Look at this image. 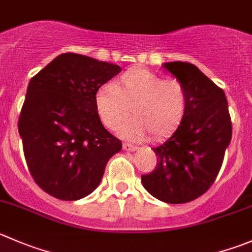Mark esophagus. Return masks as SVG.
Segmentation results:
<instances>
[{
  "instance_id": "obj_1",
  "label": "esophagus",
  "mask_w": 252,
  "mask_h": 252,
  "mask_svg": "<svg viewBox=\"0 0 252 252\" xmlns=\"http://www.w3.org/2000/svg\"><path fill=\"white\" fill-rule=\"evenodd\" d=\"M123 149L126 151H135L136 149H138V146L131 145V144H128V143H124L123 144Z\"/></svg>"
}]
</instances>
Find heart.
<instances>
[{"label": "heart", "instance_id": "heart-1", "mask_svg": "<svg viewBox=\"0 0 252 252\" xmlns=\"http://www.w3.org/2000/svg\"><path fill=\"white\" fill-rule=\"evenodd\" d=\"M102 123L116 129L128 114H134L121 128L129 139H140L149 133L155 138L172 133L185 117L188 94L177 79H162L144 67H133L112 85L99 87L94 97Z\"/></svg>", "mask_w": 252, "mask_h": 252}]
</instances>
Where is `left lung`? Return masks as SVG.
Returning a JSON list of instances; mask_svg holds the SVG:
<instances>
[{
  "mask_svg": "<svg viewBox=\"0 0 252 252\" xmlns=\"http://www.w3.org/2000/svg\"><path fill=\"white\" fill-rule=\"evenodd\" d=\"M163 67L185 85L188 104L175 133L151 148L158 162L141 182L165 203H187L216 181L231 140V119L224 91L198 67L182 61L165 63Z\"/></svg>",
  "mask_w": 252,
  "mask_h": 252,
  "instance_id": "left-lung-1",
  "label": "left lung"
}]
</instances>
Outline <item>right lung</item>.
Wrapping results in <instances>:
<instances>
[{
	"instance_id": "add662e5",
	"label": "right lung",
	"mask_w": 252,
	"mask_h": 252,
	"mask_svg": "<svg viewBox=\"0 0 252 252\" xmlns=\"http://www.w3.org/2000/svg\"><path fill=\"white\" fill-rule=\"evenodd\" d=\"M122 71L91 56H56L29 81L18 121L24 158L36 185L63 201L98 187L122 141L103 126L94 97Z\"/></svg>"
}]
</instances>
